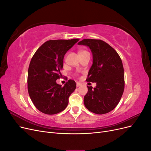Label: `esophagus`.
<instances>
[{
	"label": "esophagus",
	"mask_w": 151,
	"mask_h": 151,
	"mask_svg": "<svg viewBox=\"0 0 151 151\" xmlns=\"http://www.w3.org/2000/svg\"><path fill=\"white\" fill-rule=\"evenodd\" d=\"M76 85H77V87H79L82 85V84L80 83H76Z\"/></svg>",
	"instance_id": "34e87169"
}]
</instances>
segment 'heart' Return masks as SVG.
Instances as JSON below:
<instances>
[{
	"label": "heart",
	"instance_id": "obj_1",
	"mask_svg": "<svg viewBox=\"0 0 151 151\" xmlns=\"http://www.w3.org/2000/svg\"><path fill=\"white\" fill-rule=\"evenodd\" d=\"M86 52V51H85V50H81V51H79V53H81L83 52Z\"/></svg>",
	"mask_w": 151,
	"mask_h": 151
}]
</instances>
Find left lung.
<instances>
[{
	"label": "left lung",
	"mask_w": 151,
	"mask_h": 151,
	"mask_svg": "<svg viewBox=\"0 0 151 151\" xmlns=\"http://www.w3.org/2000/svg\"><path fill=\"white\" fill-rule=\"evenodd\" d=\"M78 45L88 46L92 52L93 65L86 81L96 83L94 89L88 86L84 98L85 106L98 115L107 113L117 106L124 91L122 61L116 50L103 40L84 39Z\"/></svg>",
	"instance_id": "left-lung-1"
}]
</instances>
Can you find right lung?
Segmentation results:
<instances>
[{"label": "right lung", "mask_w": 151, "mask_h": 151, "mask_svg": "<svg viewBox=\"0 0 151 151\" xmlns=\"http://www.w3.org/2000/svg\"><path fill=\"white\" fill-rule=\"evenodd\" d=\"M79 40L47 41L32 57L28 73V90L32 102L41 112L55 115L67 106L76 84L70 79L62 87L56 81L61 76L64 55Z\"/></svg>", "instance_id": "right-lung-1"}]
</instances>
